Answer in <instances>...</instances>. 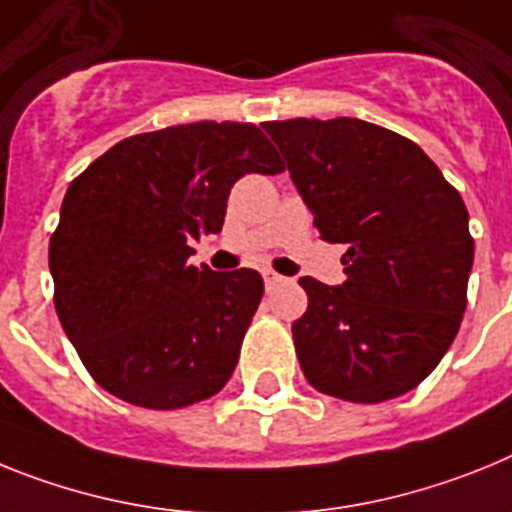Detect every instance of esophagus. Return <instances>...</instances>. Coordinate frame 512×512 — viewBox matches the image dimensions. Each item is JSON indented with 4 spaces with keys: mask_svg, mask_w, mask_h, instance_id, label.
<instances>
[{
    "mask_svg": "<svg viewBox=\"0 0 512 512\" xmlns=\"http://www.w3.org/2000/svg\"><path fill=\"white\" fill-rule=\"evenodd\" d=\"M262 278H265V286H268V291H273L275 286H281V283H286V278L275 273V270H262Z\"/></svg>",
    "mask_w": 512,
    "mask_h": 512,
    "instance_id": "obj_1",
    "label": "esophagus"
}]
</instances>
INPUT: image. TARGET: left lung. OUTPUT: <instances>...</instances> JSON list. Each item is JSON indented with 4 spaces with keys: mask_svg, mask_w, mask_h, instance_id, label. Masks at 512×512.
<instances>
[{
    "mask_svg": "<svg viewBox=\"0 0 512 512\" xmlns=\"http://www.w3.org/2000/svg\"><path fill=\"white\" fill-rule=\"evenodd\" d=\"M262 128L319 237L348 244L342 286L299 281L309 306L291 332L306 381L345 402L402 397L441 363L464 319L474 239L459 190L415 141L358 118Z\"/></svg>",
    "mask_w": 512,
    "mask_h": 512,
    "instance_id": "8db88e82",
    "label": "left lung"
}]
</instances>
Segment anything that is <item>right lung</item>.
Returning <instances> with one entry per match:
<instances>
[{
  "label": "right lung",
  "instance_id": "right-lung-1",
  "mask_svg": "<svg viewBox=\"0 0 512 512\" xmlns=\"http://www.w3.org/2000/svg\"><path fill=\"white\" fill-rule=\"evenodd\" d=\"M286 170L252 123L136 133L74 177L48 244L53 304L92 379L146 410L224 389L262 299L257 270L195 268L190 242L219 234L231 185Z\"/></svg>",
  "mask_w": 512,
  "mask_h": 512
}]
</instances>
